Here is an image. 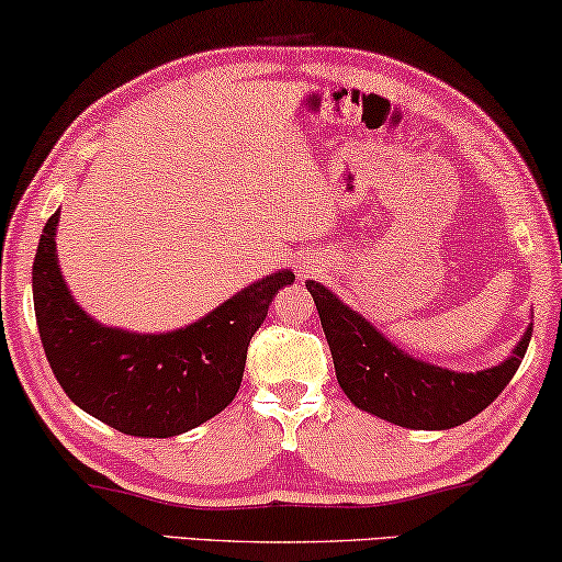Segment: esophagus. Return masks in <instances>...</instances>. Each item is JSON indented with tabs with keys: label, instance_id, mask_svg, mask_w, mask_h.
Returning a JSON list of instances; mask_svg holds the SVG:
<instances>
[{
	"label": "esophagus",
	"instance_id": "1",
	"mask_svg": "<svg viewBox=\"0 0 562 562\" xmlns=\"http://www.w3.org/2000/svg\"><path fill=\"white\" fill-rule=\"evenodd\" d=\"M303 272H310V270H307V267H305V270H303Z\"/></svg>",
	"mask_w": 562,
	"mask_h": 562
}]
</instances>
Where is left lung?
Here are the masks:
<instances>
[{
    "label": "left lung",
    "instance_id": "obj_1",
    "mask_svg": "<svg viewBox=\"0 0 562 562\" xmlns=\"http://www.w3.org/2000/svg\"><path fill=\"white\" fill-rule=\"evenodd\" d=\"M305 288L321 313L340 389L358 408L406 429H451L484 412L513 381L530 346L527 328L505 363L454 373L404 353L321 282L307 280Z\"/></svg>",
    "mask_w": 562,
    "mask_h": 562
}]
</instances>
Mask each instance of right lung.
Wrapping results in <instances>:
<instances>
[{
  "instance_id": "1",
  "label": "right lung",
  "mask_w": 562,
  "mask_h": 562,
  "mask_svg": "<svg viewBox=\"0 0 562 562\" xmlns=\"http://www.w3.org/2000/svg\"><path fill=\"white\" fill-rule=\"evenodd\" d=\"M42 229L32 295L40 340L57 383L82 412L128 437L166 439L224 412L237 396L247 348L290 270L249 284L189 328L138 335L103 328L75 303L57 265L55 229Z\"/></svg>"
}]
</instances>
